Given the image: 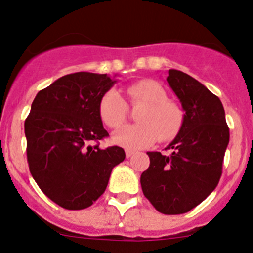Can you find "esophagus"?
Masks as SVG:
<instances>
[{
    "instance_id": "obj_1",
    "label": "esophagus",
    "mask_w": 253,
    "mask_h": 253,
    "mask_svg": "<svg viewBox=\"0 0 253 253\" xmlns=\"http://www.w3.org/2000/svg\"><path fill=\"white\" fill-rule=\"evenodd\" d=\"M133 151H129V150H126V157L127 159H129V157H131L132 155H133Z\"/></svg>"
}]
</instances>
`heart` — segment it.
Here are the masks:
<instances>
[{"label":"heart","mask_w":253,"mask_h":253,"mask_svg":"<svg viewBox=\"0 0 253 253\" xmlns=\"http://www.w3.org/2000/svg\"><path fill=\"white\" fill-rule=\"evenodd\" d=\"M132 102L145 103L137 115L140 124L121 128L113 134L117 145L128 150H141L157 140L173 138L183 122V113L176 103L167 101L166 91L152 80H142L127 87ZM98 112L103 124L110 128H120L127 117V105L120 92L110 89L102 96Z\"/></svg>","instance_id":"1"}]
</instances>
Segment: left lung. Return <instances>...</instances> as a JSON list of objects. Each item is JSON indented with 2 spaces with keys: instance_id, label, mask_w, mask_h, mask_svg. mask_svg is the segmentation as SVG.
I'll use <instances>...</instances> for the list:
<instances>
[{
  "instance_id": "1",
  "label": "left lung",
  "mask_w": 253,
  "mask_h": 253,
  "mask_svg": "<svg viewBox=\"0 0 253 253\" xmlns=\"http://www.w3.org/2000/svg\"><path fill=\"white\" fill-rule=\"evenodd\" d=\"M166 80L185 111L183 122L167 146L171 155L147 152L150 167L141 174V187L157 211L181 214L218 185L230 131L222 102L201 82L177 70H169Z\"/></svg>"
}]
</instances>
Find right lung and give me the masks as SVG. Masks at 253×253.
Returning a JSON list of instances; mask_svg holds the SVG:
<instances>
[{"label":"right lung","mask_w":253,"mask_h":253,"mask_svg":"<svg viewBox=\"0 0 253 253\" xmlns=\"http://www.w3.org/2000/svg\"><path fill=\"white\" fill-rule=\"evenodd\" d=\"M115 84L107 73H71L41 89L31 105L25 121L30 172L42 192L66 210L91 206L126 157L119 146L93 145L108 136L98 105Z\"/></svg>","instance_id":"1"}]
</instances>
